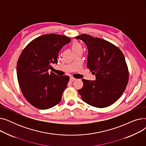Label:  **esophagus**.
Listing matches in <instances>:
<instances>
[{"instance_id": "esophagus-1", "label": "esophagus", "mask_w": 146, "mask_h": 146, "mask_svg": "<svg viewBox=\"0 0 146 146\" xmlns=\"http://www.w3.org/2000/svg\"><path fill=\"white\" fill-rule=\"evenodd\" d=\"M75 80H76V79L74 78L73 77H70V82H73V81Z\"/></svg>"}]
</instances>
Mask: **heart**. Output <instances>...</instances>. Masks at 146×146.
<instances>
[{"label": "heart", "instance_id": "b5f03b06", "mask_svg": "<svg viewBox=\"0 0 146 146\" xmlns=\"http://www.w3.org/2000/svg\"><path fill=\"white\" fill-rule=\"evenodd\" d=\"M72 47V49L73 50H74L76 48H78L79 47H81L80 45L78 42H73Z\"/></svg>", "mask_w": 146, "mask_h": 146}]
</instances>
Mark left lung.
Masks as SVG:
<instances>
[{"instance_id":"left-lung-1","label":"left lung","mask_w":146,"mask_h":146,"mask_svg":"<svg viewBox=\"0 0 146 146\" xmlns=\"http://www.w3.org/2000/svg\"><path fill=\"white\" fill-rule=\"evenodd\" d=\"M75 38L86 45L87 67L96 76V80L82 79L83 86L78 92L82 100L96 108L111 105L123 94L128 82V69L123 53L101 38L85 34Z\"/></svg>"}]
</instances>
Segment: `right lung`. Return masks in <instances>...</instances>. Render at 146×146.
<instances>
[{
  "label": "right lung",
  "mask_w": 146,
  "mask_h": 146,
  "mask_svg": "<svg viewBox=\"0 0 146 146\" xmlns=\"http://www.w3.org/2000/svg\"><path fill=\"white\" fill-rule=\"evenodd\" d=\"M71 40L64 35L45 34L31 41L21 52L17 73L23 95L33 106L47 110L58 104L69 80L68 76L48 73L58 52Z\"/></svg>",
  "instance_id": "right-lung-1"
}]
</instances>
